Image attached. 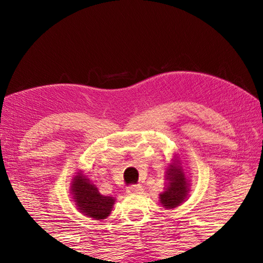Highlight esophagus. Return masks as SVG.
Wrapping results in <instances>:
<instances>
[{
  "instance_id": "esophagus-1",
  "label": "esophagus",
  "mask_w": 263,
  "mask_h": 263,
  "mask_svg": "<svg viewBox=\"0 0 263 263\" xmlns=\"http://www.w3.org/2000/svg\"><path fill=\"white\" fill-rule=\"evenodd\" d=\"M143 192V188L139 184H133L129 185L127 188V193L128 194H141Z\"/></svg>"
}]
</instances>
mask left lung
I'll return each mask as SVG.
<instances>
[{
  "instance_id": "8db88e82",
  "label": "left lung",
  "mask_w": 263,
  "mask_h": 263,
  "mask_svg": "<svg viewBox=\"0 0 263 263\" xmlns=\"http://www.w3.org/2000/svg\"><path fill=\"white\" fill-rule=\"evenodd\" d=\"M168 184L165 192L160 194V202L165 208H175L182 203L188 193V183L181 168L170 165L167 168Z\"/></svg>"
}]
</instances>
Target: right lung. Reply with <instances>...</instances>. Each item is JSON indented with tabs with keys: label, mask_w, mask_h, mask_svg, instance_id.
Here are the masks:
<instances>
[{
	"label": "right lung",
	"mask_w": 263,
	"mask_h": 263,
	"mask_svg": "<svg viewBox=\"0 0 263 263\" xmlns=\"http://www.w3.org/2000/svg\"><path fill=\"white\" fill-rule=\"evenodd\" d=\"M74 200L79 210L87 217L97 219H105L110 214L114 204V199L110 196L100 195L95 184L89 183V179L79 174L75 176L71 184Z\"/></svg>",
	"instance_id": "right-lung-1"
}]
</instances>
